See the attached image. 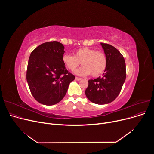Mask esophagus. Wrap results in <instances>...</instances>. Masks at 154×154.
<instances>
[{
	"label": "esophagus",
	"instance_id": "1",
	"mask_svg": "<svg viewBox=\"0 0 154 154\" xmlns=\"http://www.w3.org/2000/svg\"><path fill=\"white\" fill-rule=\"evenodd\" d=\"M75 80H81V78L76 77H75Z\"/></svg>",
	"mask_w": 154,
	"mask_h": 154
}]
</instances>
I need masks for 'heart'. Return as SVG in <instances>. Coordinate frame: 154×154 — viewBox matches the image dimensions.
I'll list each match as a JSON object with an SVG mask.
<instances>
[{
  "label": "heart",
  "mask_w": 154,
  "mask_h": 154,
  "mask_svg": "<svg viewBox=\"0 0 154 154\" xmlns=\"http://www.w3.org/2000/svg\"><path fill=\"white\" fill-rule=\"evenodd\" d=\"M62 62L70 71H74L82 63L83 66L76 70V74L88 75L91 74L92 77H98L103 74L107 66V59L104 52L96 51L89 47L79 48L74 53V55L64 54Z\"/></svg>",
  "instance_id": "1"
}]
</instances>
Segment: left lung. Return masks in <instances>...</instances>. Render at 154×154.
I'll return each instance as SVG.
<instances>
[{
  "mask_svg": "<svg viewBox=\"0 0 154 154\" xmlns=\"http://www.w3.org/2000/svg\"><path fill=\"white\" fill-rule=\"evenodd\" d=\"M107 59V66L102 77L88 80L85 94L88 99L97 104L114 101L120 94L126 78L125 62L116 47L100 43Z\"/></svg>",
  "mask_w": 154,
  "mask_h": 154,
  "instance_id": "8db88e82",
  "label": "left lung"
}]
</instances>
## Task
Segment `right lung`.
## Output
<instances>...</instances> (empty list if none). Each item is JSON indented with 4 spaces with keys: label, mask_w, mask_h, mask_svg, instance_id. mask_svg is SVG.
<instances>
[{
    "label": "right lung",
    "mask_w": 154,
    "mask_h": 154,
    "mask_svg": "<svg viewBox=\"0 0 154 154\" xmlns=\"http://www.w3.org/2000/svg\"><path fill=\"white\" fill-rule=\"evenodd\" d=\"M63 49L57 41L47 42L37 47L29 57L26 78L30 91L37 102L45 106L62 100L75 79L62 62Z\"/></svg>",
    "instance_id": "obj_1"
}]
</instances>
